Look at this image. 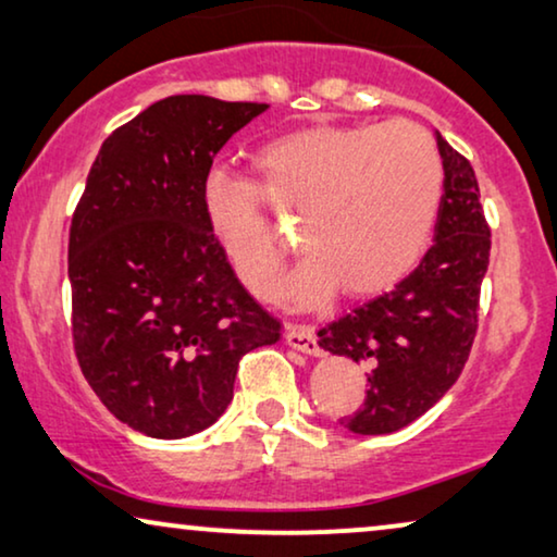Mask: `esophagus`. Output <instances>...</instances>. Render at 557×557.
<instances>
[{
  "label": "esophagus",
  "instance_id": "1",
  "mask_svg": "<svg viewBox=\"0 0 557 557\" xmlns=\"http://www.w3.org/2000/svg\"><path fill=\"white\" fill-rule=\"evenodd\" d=\"M285 343L289 348L300 350V354L308 356H320L318 335L312 325H300V323H287L285 325Z\"/></svg>",
  "mask_w": 557,
  "mask_h": 557
}]
</instances>
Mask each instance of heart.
I'll list each match as a JSON object with an SVG mask.
<instances>
[{
	"mask_svg": "<svg viewBox=\"0 0 557 557\" xmlns=\"http://www.w3.org/2000/svg\"><path fill=\"white\" fill-rule=\"evenodd\" d=\"M260 182L207 176L201 209L211 237L257 295L280 287L287 239L268 203L302 216L310 257L295 297L320 300L338 285L350 297L394 287L417 268L436 224L444 169L436 144L413 123L310 128L275 138L255 156Z\"/></svg>",
	"mask_w": 557,
	"mask_h": 557,
	"instance_id": "obj_1",
	"label": "heart"
}]
</instances>
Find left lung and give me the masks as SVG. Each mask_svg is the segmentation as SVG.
<instances>
[{
	"label": "left lung",
	"mask_w": 557,
	"mask_h": 557,
	"mask_svg": "<svg viewBox=\"0 0 557 557\" xmlns=\"http://www.w3.org/2000/svg\"><path fill=\"white\" fill-rule=\"evenodd\" d=\"M436 146L444 194L434 245L391 293L318 331L320 348L366 366V401L341 419L354 434H391L411 424L454 386L472 350L490 226L472 163L442 133Z\"/></svg>",
	"instance_id": "1"
}]
</instances>
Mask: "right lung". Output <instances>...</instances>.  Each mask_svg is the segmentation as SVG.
I'll return each mask as SVG.
<instances>
[{"instance_id": "obj_1", "label": "right lung", "mask_w": 557, "mask_h": 557, "mask_svg": "<svg viewBox=\"0 0 557 557\" xmlns=\"http://www.w3.org/2000/svg\"><path fill=\"white\" fill-rule=\"evenodd\" d=\"M264 103L171 96L100 146L70 224L75 356L115 419L184 438L222 417L239 358L280 341L211 237V161Z\"/></svg>"}]
</instances>
